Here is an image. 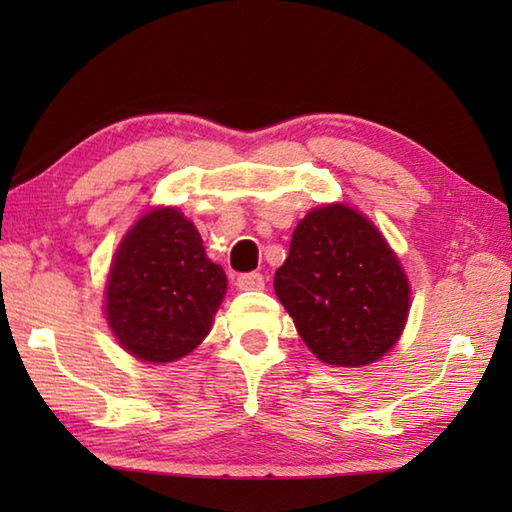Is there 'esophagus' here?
I'll return each instance as SVG.
<instances>
[{
	"instance_id": "1",
	"label": "esophagus",
	"mask_w": 512,
	"mask_h": 512,
	"mask_svg": "<svg viewBox=\"0 0 512 512\" xmlns=\"http://www.w3.org/2000/svg\"><path fill=\"white\" fill-rule=\"evenodd\" d=\"M264 286H266L264 275H259V273H246V275L237 277L239 290H264Z\"/></svg>"
}]
</instances>
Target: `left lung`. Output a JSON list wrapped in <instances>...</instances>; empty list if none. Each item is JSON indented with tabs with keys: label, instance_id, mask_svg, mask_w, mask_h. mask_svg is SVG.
<instances>
[{
	"label": "left lung",
	"instance_id": "left-lung-1",
	"mask_svg": "<svg viewBox=\"0 0 512 512\" xmlns=\"http://www.w3.org/2000/svg\"><path fill=\"white\" fill-rule=\"evenodd\" d=\"M275 292L319 361L361 367L400 339L409 281L383 233L345 204L312 209L292 233Z\"/></svg>",
	"mask_w": 512,
	"mask_h": 512
}]
</instances>
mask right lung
Instances as JSON below:
<instances>
[{
	"label": "right lung",
	"instance_id": "obj_1",
	"mask_svg": "<svg viewBox=\"0 0 512 512\" xmlns=\"http://www.w3.org/2000/svg\"><path fill=\"white\" fill-rule=\"evenodd\" d=\"M224 295L226 275L206 257L198 228L176 206H158L116 250L105 314L123 350L171 363L204 341Z\"/></svg>",
	"mask_w": 512,
	"mask_h": 512
}]
</instances>
